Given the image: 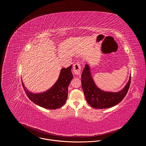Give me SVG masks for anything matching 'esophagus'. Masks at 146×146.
<instances>
[{"label":"esophagus","mask_w":146,"mask_h":146,"mask_svg":"<svg viewBox=\"0 0 146 146\" xmlns=\"http://www.w3.org/2000/svg\"><path fill=\"white\" fill-rule=\"evenodd\" d=\"M73 72L76 76L81 75V65H80V64L78 63V62H77V63L74 65Z\"/></svg>","instance_id":"1"}]
</instances>
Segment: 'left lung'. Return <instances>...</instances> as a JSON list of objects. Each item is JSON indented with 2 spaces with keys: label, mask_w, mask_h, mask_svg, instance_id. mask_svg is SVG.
<instances>
[{
  "label": "left lung",
  "mask_w": 146,
  "mask_h": 146,
  "mask_svg": "<svg viewBox=\"0 0 146 146\" xmlns=\"http://www.w3.org/2000/svg\"><path fill=\"white\" fill-rule=\"evenodd\" d=\"M131 76L125 87L119 92H106L100 90L95 84L87 64L81 74V86L89 105L95 109H106L115 106L126 96L129 90Z\"/></svg>",
  "instance_id": "1"
}]
</instances>
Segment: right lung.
I'll list each match as a JSON object with an SVG mask.
<instances>
[{"label":"right lung","mask_w":146,"mask_h":146,"mask_svg":"<svg viewBox=\"0 0 146 146\" xmlns=\"http://www.w3.org/2000/svg\"><path fill=\"white\" fill-rule=\"evenodd\" d=\"M72 68V65L67 68H62L54 85L44 92L33 94L29 92L22 81L23 86L27 96L36 105L43 108L54 110L61 108L66 101L68 86L73 77L71 71Z\"/></svg>","instance_id":"obj_1"}]
</instances>
